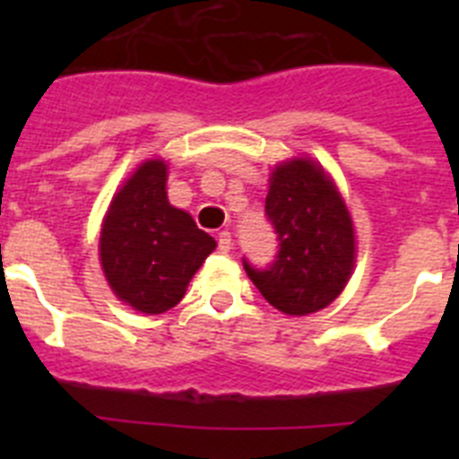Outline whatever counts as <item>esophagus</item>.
<instances>
[{"mask_svg": "<svg viewBox=\"0 0 459 459\" xmlns=\"http://www.w3.org/2000/svg\"><path fill=\"white\" fill-rule=\"evenodd\" d=\"M218 248H221V253H230L232 250V234L227 232V230L218 234Z\"/></svg>", "mask_w": 459, "mask_h": 459, "instance_id": "esophagus-1", "label": "esophagus"}]
</instances>
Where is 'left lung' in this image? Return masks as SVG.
<instances>
[{
	"label": "left lung",
	"mask_w": 459,
	"mask_h": 459,
	"mask_svg": "<svg viewBox=\"0 0 459 459\" xmlns=\"http://www.w3.org/2000/svg\"><path fill=\"white\" fill-rule=\"evenodd\" d=\"M266 218L278 255L266 269H243L266 301L285 315H310L342 294L356 262L354 225L322 165L294 158L271 172Z\"/></svg>",
	"instance_id": "1"
}]
</instances>
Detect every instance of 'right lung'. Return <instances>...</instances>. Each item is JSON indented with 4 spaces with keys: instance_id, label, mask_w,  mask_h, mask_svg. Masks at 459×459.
<instances>
[{
    "instance_id": "1",
    "label": "right lung",
    "mask_w": 459,
    "mask_h": 459,
    "mask_svg": "<svg viewBox=\"0 0 459 459\" xmlns=\"http://www.w3.org/2000/svg\"><path fill=\"white\" fill-rule=\"evenodd\" d=\"M168 165L147 160L121 186L100 230V266L121 301L160 315L184 299L186 287L216 241L190 213L168 200Z\"/></svg>"
}]
</instances>
